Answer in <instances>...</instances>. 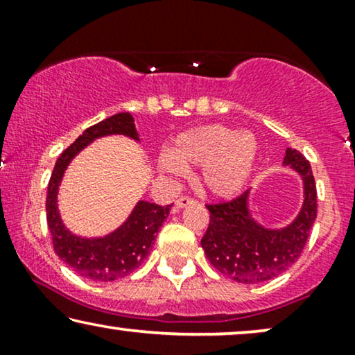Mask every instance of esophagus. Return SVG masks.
<instances>
[{
    "mask_svg": "<svg viewBox=\"0 0 355 355\" xmlns=\"http://www.w3.org/2000/svg\"><path fill=\"white\" fill-rule=\"evenodd\" d=\"M192 203H196V200L191 197H179L176 200V208L178 210H181V208H186L189 205H192Z\"/></svg>",
    "mask_w": 355,
    "mask_h": 355,
    "instance_id": "obj_1",
    "label": "esophagus"
}]
</instances>
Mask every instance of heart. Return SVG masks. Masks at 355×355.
I'll return each mask as SVG.
<instances>
[{"label": "heart", "instance_id": "1", "mask_svg": "<svg viewBox=\"0 0 355 355\" xmlns=\"http://www.w3.org/2000/svg\"><path fill=\"white\" fill-rule=\"evenodd\" d=\"M259 152V140L249 130L223 124L198 125L176 135L171 152L158 157V169L184 176L187 168L200 166L203 191L216 198H231L250 179Z\"/></svg>", "mask_w": 355, "mask_h": 355}]
</instances>
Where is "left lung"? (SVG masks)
Instances as JSON below:
<instances>
[{"instance_id":"left-lung-1","label":"left lung","mask_w":355,"mask_h":355,"mask_svg":"<svg viewBox=\"0 0 355 355\" xmlns=\"http://www.w3.org/2000/svg\"><path fill=\"white\" fill-rule=\"evenodd\" d=\"M283 166L302 182V205L286 226H265L254 216L250 192L234 200L207 205L210 225L202 237V249L215 268L242 284L265 283L284 273L302 254L317 218V187L310 163L288 147Z\"/></svg>"}]
</instances>
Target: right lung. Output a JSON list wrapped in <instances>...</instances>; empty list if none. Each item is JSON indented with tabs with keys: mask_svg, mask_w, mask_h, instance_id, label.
Returning a JSON list of instances; mask_svg holds the SVG:
<instances>
[{
	"mask_svg": "<svg viewBox=\"0 0 355 355\" xmlns=\"http://www.w3.org/2000/svg\"><path fill=\"white\" fill-rule=\"evenodd\" d=\"M108 135H124L140 144V137L130 113L110 116L85 129L79 139L60 155L48 184L46 220L56 255L82 278L92 281H114L132 273L147 259L157 239L158 230L166 220L171 205L139 200L123 225L105 236L85 237L72 232L62 221L58 193L66 169L82 150L94 140Z\"/></svg>",
	"mask_w": 355,
	"mask_h": 355,
	"instance_id": "1",
	"label": "right lung"
}]
</instances>
